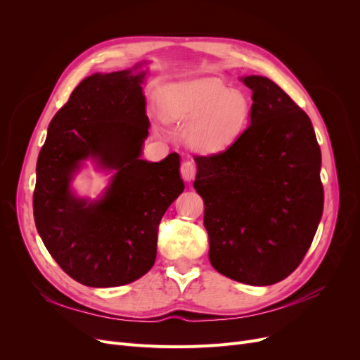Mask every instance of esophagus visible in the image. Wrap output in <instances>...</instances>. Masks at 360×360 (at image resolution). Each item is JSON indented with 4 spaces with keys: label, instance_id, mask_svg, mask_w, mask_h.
Returning <instances> with one entry per match:
<instances>
[{
    "label": "esophagus",
    "instance_id": "1",
    "mask_svg": "<svg viewBox=\"0 0 360 360\" xmlns=\"http://www.w3.org/2000/svg\"><path fill=\"white\" fill-rule=\"evenodd\" d=\"M181 177L183 180L186 181H192L195 179V174H197V167H195V163L192 160H184L181 163Z\"/></svg>",
    "mask_w": 360,
    "mask_h": 360
}]
</instances>
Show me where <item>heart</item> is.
I'll use <instances>...</instances> for the list:
<instances>
[{
  "instance_id": "1",
  "label": "heart",
  "mask_w": 360,
  "mask_h": 360,
  "mask_svg": "<svg viewBox=\"0 0 360 360\" xmlns=\"http://www.w3.org/2000/svg\"><path fill=\"white\" fill-rule=\"evenodd\" d=\"M159 111L168 123L189 124L184 141L192 150L219 153L243 135L252 108L242 91L214 79H195L163 89Z\"/></svg>"
}]
</instances>
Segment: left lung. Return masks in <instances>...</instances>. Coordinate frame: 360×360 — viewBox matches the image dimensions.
Listing matches in <instances>:
<instances>
[{"label": "left lung", "instance_id": "left-lung-1", "mask_svg": "<svg viewBox=\"0 0 360 360\" xmlns=\"http://www.w3.org/2000/svg\"><path fill=\"white\" fill-rule=\"evenodd\" d=\"M252 90L250 124L222 153L197 156L209 258L221 275L271 285L302 263L323 214L321 151L307 112L266 76Z\"/></svg>", "mask_w": 360, "mask_h": 360}]
</instances>
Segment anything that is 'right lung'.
Here are the masks:
<instances>
[{"label": "right lung", "instance_id": "right-lung-1", "mask_svg": "<svg viewBox=\"0 0 360 360\" xmlns=\"http://www.w3.org/2000/svg\"><path fill=\"white\" fill-rule=\"evenodd\" d=\"M143 64L85 78L51 120L39 153L32 197L39 236L58 266L86 287L144 276L155 264L162 216L184 191L177 153L141 159L150 127ZM85 160L113 172L96 200L71 189Z\"/></svg>", "mask_w": 360, "mask_h": 360}]
</instances>
